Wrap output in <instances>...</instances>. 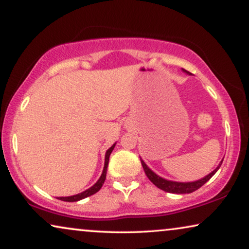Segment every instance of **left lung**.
Here are the masks:
<instances>
[{
    "label": "left lung",
    "instance_id": "8db88e82",
    "mask_svg": "<svg viewBox=\"0 0 249 249\" xmlns=\"http://www.w3.org/2000/svg\"><path fill=\"white\" fill-rule=\"evenodd\" d=\"M142 168H144V171L146 173V176L148 177V179L154 183V185L158 187V188L164 190L166 193H172V194H189L193 193L197 190L198 188H200L203 185L209 181V180L212 178V177L215 175V172L219 170V168L221 166V164L217 166V168L214 170L213 172H211L209 176H206L205 178L198 180V181H194V182H176V181H169V180H165L159 177L158 175H155L154 172L152 171L151 169L148 168L147 165L145 164V162L141 160ZM222 163V162H221Z\"/></svg>",
    "mask_w": 249,
    "mask_h": 249
}]
</instances>
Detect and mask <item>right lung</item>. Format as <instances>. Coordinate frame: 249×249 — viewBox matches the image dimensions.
I'll list each match as a JSON object with an SVG mask.
<instances>
[{"instance_id":"obj_1","label":"right lung","mask_w":249,"mask_h":249,"mask_svg":"<svg viewBox=\"0 0 249 249\" xmlns=\"http://www.w3.org/2000/svg\"><path fill=\"white\" fill-rule=\"evenodd\" d=\"M115 144H113L111 146L110 148L107 151V154H105V164H104V169H103V173H102L101 178L98 179V181L95 183L93 187H90L89 189L85 190V192L78 194V195H73V196H69V197H59L60 200H64V202H77V200L84 199L86 198L88 196L94 195L95 193H97L98 190L102 188L103 183L105 181V178H107V164H108V158H110L112 151H113Z\"/></svg>"}]
</instances>
